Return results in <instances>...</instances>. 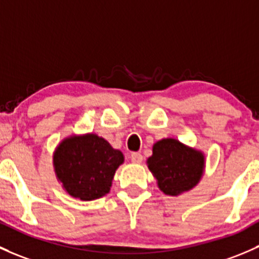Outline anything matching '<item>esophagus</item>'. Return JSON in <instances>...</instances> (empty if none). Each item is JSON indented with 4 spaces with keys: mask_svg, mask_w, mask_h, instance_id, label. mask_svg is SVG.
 <instances>
[{
    "mask_svg": "<svg viewBox=\"0 0 259 259\" xmlns=\"http://www.w3.org/2000/svg\"><path fill=\"white\" fill-rule=\"evenodd\" d=\"M130 159H132V161L134 162V164H140V162L143 161V155H141L140 152H133V154L130 155Z\"/></svg>",
    "mask_w": 259,
    "mask_h": 259,
    "instance_id": "obj_1",
    "label": "esophagus"
}]
</instances>
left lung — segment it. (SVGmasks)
<instances>
[{
    "mask_svg": "<svg viewBox=\"0 0 259 259\" xmlns=\"http://www.w3.org/2000/svg\"><path fill=\"white\" fill-rule=\"evenodd\" d=\"M148 167L157 186L168 196H178L195 187L205 170V156L172 138L162 139L152 146Z\"/></svg>",
    "mask_w": 259,
    "mask_h": 259,
    "instance_id": "obj_1",
    "label": "left lung"
}]
</instances>
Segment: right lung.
Here are the masks:
<instances>
[{
    "label": "right lung",
    "instance_id": "obj_1",
    "mask_svg": "<svg viewBox=\"0 0 259 259\" xmlns=\"http://www.w3.org/2000/svg\"><path fill=\"white\" fill-rule=\"evenodd\" d=\"M122 162V152L97 134L65 138L53 154L57 179L68 194L81 201L107 195L116 168Z\"/></svg>",
    "mask_w": 259,
    "mask_h": 259
}]
</instances>
